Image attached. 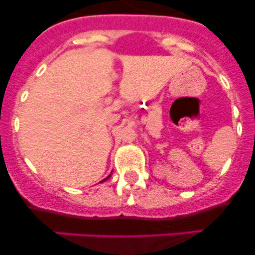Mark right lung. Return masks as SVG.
<instances>
[{
    "label": "right lung",
    "mask_w": 255,
    "mask_h": 255,
    "mask_svg": "<svg viewBox=\"0 0 255 255\" xmlns=\"http://www.w3.org/2000/svg\"><path fill=\"white\" fill-rule=\"evenodd\" d=\"M110 176H111V175H109V176H107V177H106V179H105V180H107V179H109V177H110ZM105 180H104V181H105Z\"/></svg>",
    "instance_id": "obj_1"
}]
</instances>
